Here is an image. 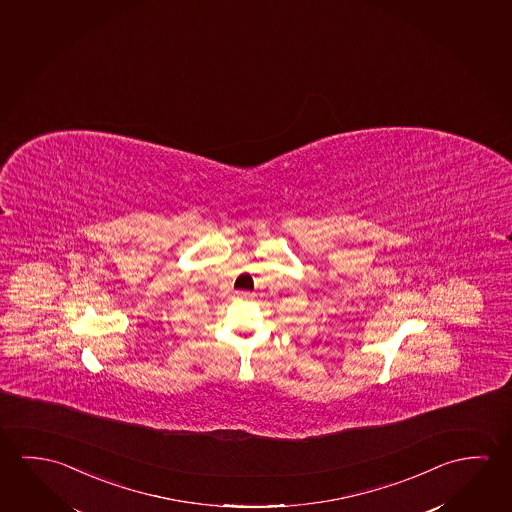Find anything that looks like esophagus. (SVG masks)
I'll return each instance as SVG.
<instances>
[{"mask_svg": "<svg viewBox=\"0 0 512 512\" xmlns=\"http://www.w3.org/2000/svg\"><path fill=\"white\" fill-rule=\"evenodd\" d=\"M236 297L240 299V301H249L251 299L252 295L249 292H238L236 293Z\"/></svg>", "mask_w": 512, "mask_h": 512, "instance_id": "34e87169", "label": "esophagus"}]
</instances>
